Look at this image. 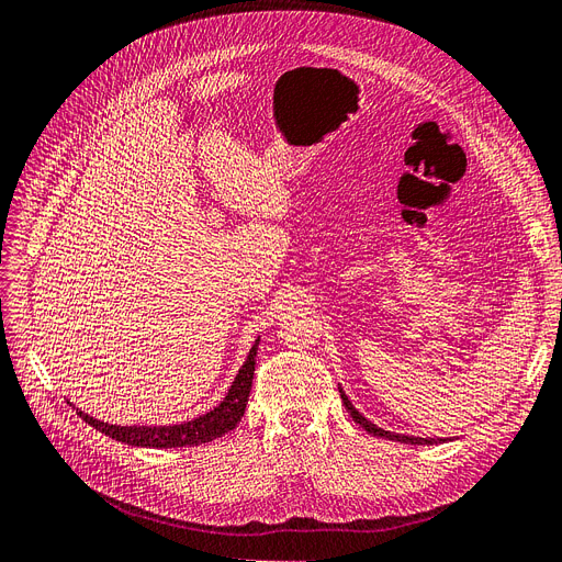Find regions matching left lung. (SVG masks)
Returning <instances> with one entry per match:
<instances>
[{"instance_id": "1", "label": "left lung", "mask_w": 562, "mask_h": 562, "mask_svg": "<svg viewBox=\"0 0 562 562\" xmlns=\"http://www.w3.org/2000/svg\"><path fill=\"white\" fill-rule=\"evenodd\" d=\"M339 392H341V401H344L346 411L350 413V417H352L359 426H362V429H367L369 434H373V436H378V438H387V440L406 442V445H438V442H445V440H447V438H419V436H406V434H394V431L380 429V426H375L371 419H367L362 413H359V411L352 406L348 394L344 392V387H339Z\"/></svg>"}]
</instances>
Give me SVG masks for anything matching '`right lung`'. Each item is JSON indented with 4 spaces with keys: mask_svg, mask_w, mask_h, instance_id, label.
<instances>
[{
    "mask_svg": "<svg viewBox=\"0 0 562 562\" xmlns=\"http://www.w3.org/2000/svg\"><path fill=\"white\" fill-rule=\"evenodd\" d=\"M256 339L254 348L246 355V362L237 371L228 394L223 396L216 408L210 413L193 417L182 424H170V426H120V424H108L101 419L89 417L82 411H76L89 426H94L97 431L110 436L112 440H120L133 447H154V450H168V447H191V445H203L214 438H221L223 434L233 431L239 424L246 401L251 394L254 383V371H256V355H258Z\"/></svg>",
    "mask_w": 562,
    "mask_h": 562,
    "instance_id": "right-lung-1",
    "label": "right lung"
}]
</instances>
